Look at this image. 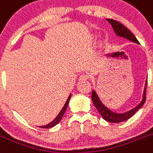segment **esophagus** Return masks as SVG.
<instances>
[{"label":"esophagus","instance_id":"obj_1","mask_svg":"<svg viewBox=\"0 0 153 153\" xmlns=\"http://www.w3.org/2000/svg\"><path fill=\"white\" fill-rule=\"evenodd\" d=\"M88 79V76L86 75V74H82L79 76V82H82V81H85Z\"/></svg>","mask_w":153,"mask_h":153}]
</instances>
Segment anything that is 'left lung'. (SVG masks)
<instances>
[{
	"label": "left lung",
	"instance_id": "8db88e82",
	"mask_svg": "<svg viewBox=\"0 0 153 153\" xmlns=\"http://www.w3.org/2000/svg\"><path fill=\"white\" fill-rule=\"evenodd\" d=\"M107 21L111 25L112 28L114 29V33L116 34V36H118V37L120 38H123V39H127V40H129V41L132 42L140 44L138 40L137 39V38L135 37V36H134L128 29H127L124 25H122L121 23H120V22H117V21L113 20V19H108ZM146 85L147 78L146 80L145 86H144L143 92V98L141 102H140L136 107L133 108L132 109L127 111L126 112L117 113V112L112 111L110 110L107 106H105L103 103H102V101L99 99V96H98V94L96 93V92L94 90V89L92 90V102H93L94 105L98 111L99 112L100 115L102 116V117L105 120L111 123L123 122V121H125V120H128L130 117H132V116L135 114L136 112L138 110H140V109L141 108V107L144 105V103H145L146 102Z\"/></svg>",
	"mask_w": 153,
	"mask_h": 153
}]
</instances>
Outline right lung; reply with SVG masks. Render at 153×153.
<instances>
[{"label":"right lung","mask_w":153,"mask_h":153,"mask_svg":"<svg viewBox=\"0 0 153 153\" xmlns=\"http://www.w3.org/2000/svg\"><path fill=\"white\" fill-rule=\"evenodd\" d=\"M71 94H70V96H68V99H67V101H66L64 107L62 108V109H61V111L59 112V114H57V117H56L55 118H54V120L51 121V122H50L49 124H46V125L39 126V127H40V128L48 129V128H51V127H54L55 125H57V124H58L60 121H61V119H62L63 116H64V113H65V111H66V109H67V106H68V104H69V102H70V99H71Z\"/></svg>","instance_id":"obj_1"}]
</instances>
